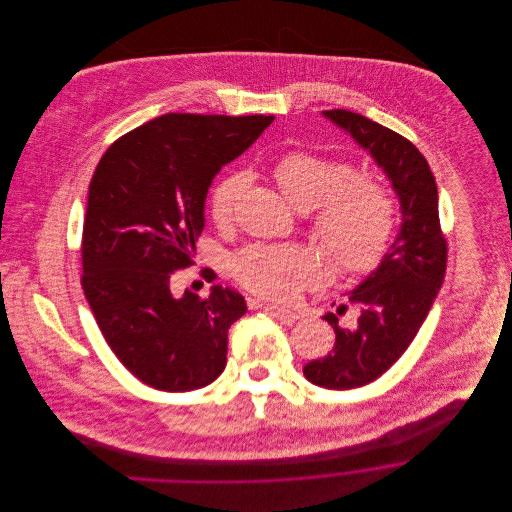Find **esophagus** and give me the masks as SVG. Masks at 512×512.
<instances>
[{
	"label": "esophagus",
	"instance_id": "34e87169",
	"mask_svg": "<svg viewBox=\"0 0 512 512\" xmlns=\"http://www.w3.org/2000/svg\"><path fill=\"white\" fill-rule=\"evenodd\" d=\"M264 309L284 325H293L299 319V315L292 309H284V307H276V305H264Z\"/></svg>",
	"mask_w": 512,
	"mask_h": 512
}]
</instances>
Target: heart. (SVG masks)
I'll return each instance as SVG.
<instances>
[{"label":"heart","instance_id":"b5f03b06","mask_svg":"<svg viewBox=\"0 0 512 512\" xmlns=\"http://www.w3.org/2000/svg\"><path fill=\"white\" fill-rule=\"evenodd\" d=\"M274 179L297 211L317 209L313 230L337 272L363 274L380 262L396 224L394 199L380 181L307 149L282 155ZM242 187V173L226 175L213 187L209 215L219 228L234 219ZM232 274L242 288L272 301H288L321 282L317 260L299 246L254 244L232 260Z\"/></svg>","mask_w":512,"mask_h":512}]
</instances>
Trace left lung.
<instances>
[{
    "mask_svg": "<svg viewBox=\"0 0 512 512\" xmlns=\"http://www.w3.org/2000/svg\"><path fill=\"white\" fill-rule=\"evenodd\" d=\"M331 122L347 130L384 169L400 199L402 226L380 266L351 292L361 309L353 329L339 317L323 319L335 331V347L323 359L303 366L309 382L329 390L361 388L394 365L420 331L447 266V240L439 224L434 173L404 136L349 110H325ZM347 309V305H341Z\"/></svg>",
    "mask_w": 512,
    "mask_h": 512,
    "instance_id": "obj_1",
    "label": "left lung"
}]
</instances>
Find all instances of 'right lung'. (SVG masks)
Listing matches in <instances>:
<instances>
[{
  "label": "right lung",
  "mask_w": 512,
  "mask_h": 512,
  "mask_svg": "<svg viewBox=\"0 0 512 512\" xmlns=\"http://www.w3.org/2000/svg\"><path fill=\"white\" fill-rule=\"evenodd\" d=\"M274 116L163 114L100 157L82 226V290L118 361L163 392H189L226 366L228 327L244 297L215 286L203 299L171 292L193 266L207 191L220 167L252 146ZM207 282L215 274L203 270Z\"/></svg>",
  "instance_id": "right-lung-1"
}]
</instances>
